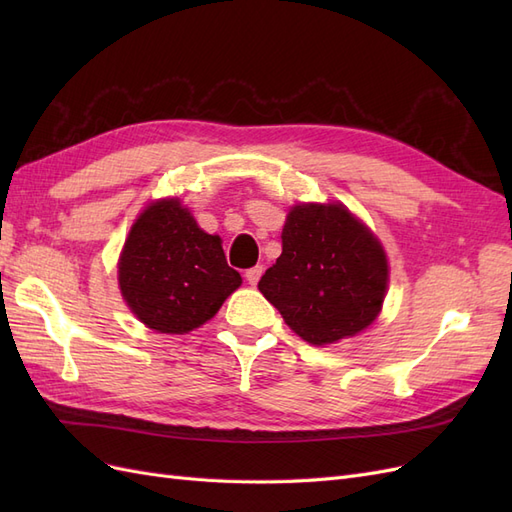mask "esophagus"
<instances>
[{
	"instance_id": "esophagus-1",
	"label": "esophagus",
	"mask_w": 512,
	"mask_h": 512,
	"mask_svg": "<svg viewBox=\"0 0 512 512\" xmlns=\"http://www.w3.org/2000/svg\"><path fill=\"white\" fill-rule=\"evenodd\" d=\"M262 267H252V269H247L245 271V280H247V284L250 286H256L258 284V280H260V275H262Z\"/></svg>"
}]
</instances>
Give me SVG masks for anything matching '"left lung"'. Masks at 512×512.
<instances>
[{"mask_svg": "<svg viewBox=\"0 0 512 512\" xmlns=\"http://www.w3.org/2000/svg\"><path fill=\"white\" fill-rule=\"evenodd\" d=\"M386 286L382 243L342 203L294 205L282 230V256L258 282L288 327L312 346L367 329Z\"/></svg>", "mask_w": 512, "mask_h": 512, "instance_id": "8db88e82", "label": "left lung"}]
</instances>
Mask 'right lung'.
Masks as SVG:
<instances>
[{"instance_id": "right-lung-1", "label": "right lung", "mask_w": 512, "mask_h": 512, "mask_svg": "<svg viewBox=\"0 0 512 512\" xmlns=\"http://www.w3.org/2000/svg\"><path fill=\"white\" fill-rule=\"evenodd\" d=\"M241 286L222 239L200 228L179 198L151 203L119 256V288L145 327L183 335L211 320Z\"/></svg>"}]
</instances>
